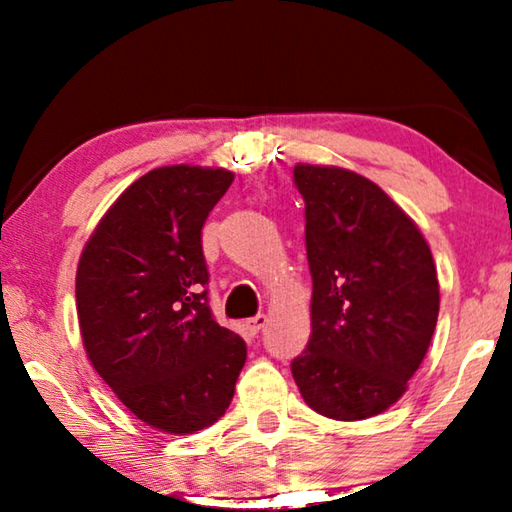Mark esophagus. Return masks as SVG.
Wrapping results in <instances>:
<instances>
[{
	"instance_id": "1",
	"label": "esophagus",
	"mask_w": 512,
	"mask_h": 512,
	"mask_svg": "<svg viewBox=\"0 0 512 512\" xmlns=\"http://www.w3.org/2000/svg\"><path fill=\"white\" fill-rule=\"evenodd\" d=\"M264 325H266V316L264 314H257V316L246 320V332L250 336H257L264 329Z\"/></svg>"
}]
</instances>
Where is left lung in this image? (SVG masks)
Listing matches in <instances>:
<instances>
[{
  "mask_svg": "<svg viewBox=\"0 0 512 512\" xmlns=\"http://www.w3.org/2000/svg\"><path fill=\"white\" fill-rule=\"evenodd\" d=\"M305 201L311 336L291 361L309 409L366 420L406 393L436 329V264L418 225L359 173L296 164Z\"/></svg>",
  "mask_w": 512,
  "mask_h": 512,
  "instance_id": "1",
  "label": "left lung"
}]
</instances>
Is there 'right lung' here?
Here are the masks:
<instances>
[{
	"label": "right lung",
	"instance_id": "1",
	"mask_svg": "<svg viewBox=\"0 0 512 512\" xmlns=\"http://www.w3.org/2000/svg\"><path fill=\"white\" fill-rule=\"evenodd\" d=\"M235 173L173 164L137 178L103 214L76 271L83 348L128 411L167 433L221 418L246 343L207 305L201 230Z\"/></svg>",
	"mask_w": 512,
	"mask_h": 512
}]
</instances>
